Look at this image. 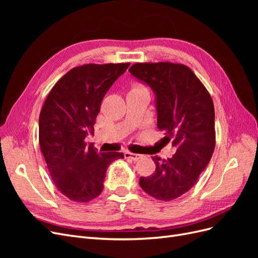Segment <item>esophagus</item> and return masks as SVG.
Listing matches in <instances>:
<instances>
[{"instance_id": "1", "label": "esophagus", "mask_w": 258, "mask_h": 258, "mask_svg": "<svg viewBox=\"0 0 258 258\" xmlns=\"http://www.w3.org/2000/svg\"><path fill=\"white\" fill-rule=\"evenodd\" d=\"M124 157L130 158V159L135 160V161H138L139 159L142 158V155L135 154V153H131V152H126V153H124Z\"/></svg>"}]
</instances>
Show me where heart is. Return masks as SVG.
Returning <instances> with one entry per match:
<instances>
[{
	"mask_svg": "<svg viewBox=\"0 0 258 258\" xmlns=\"http://www.w3.org/2000/svg\"><path fill=\"white\" fill-rule=\"evenodd\" d=\"M145 87L142 85V84H139V83H136L132 85V89H144Z\"/></svg>",
	"mask_w": 258,
	"mask_h": 258,
	"instance_id": "1",
	"label": "heart"
}]
</instances>
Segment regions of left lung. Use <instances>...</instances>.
<instances>
[{"label": "left lung", "instance_id": "obj_1", "mask_svg": "<svg viewBox=\"0 0 258 258\" xmlns=\"http://www.w3.org/2000/svg\"><path fill=\"white\" fill-rule=\"evenodd\" d=\"M156 93L157 127L161 141H172L171 158L153 156L155 173L141 176L140 186L163 201L181 197L196 184L215 147L214 105L209 91L191 70L172 62H138L129 69Z\"/></svg>", "mask_w": 258, "mask_h": 258}]
</instances>
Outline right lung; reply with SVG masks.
Returning a JSON list of instances; mask_svg holds the SVG:
<instances>
[{
	"label": "right lung",
	"mask_w": 258,
	"mask_h": 258,
	"mask_svg": "<svg viewBox=\"0 0 258 258\" xmlns=\"http://www.w3.org/2000/svg\"><path fill=\"white\" fill-rule=\"evenodd\" d=\"M127 63L84 64L54 84L38 120V141L57 188L70 200L88 202L103 190L107 167L122 153H99L85 139L93 134L101 101Z\"/></svg>",
	"instance_id": "add662e5"
}]
</instances>
